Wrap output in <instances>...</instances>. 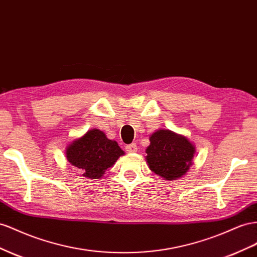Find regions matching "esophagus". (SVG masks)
Listing matches in <instances>:
<instances>
[{"label": "esophagus", "mask_w": 257, "mask_h": 257, "mask_svg": "<svg viewBox=\"0 0 257 257\" xmlns=\"http://www.w3.org/2000/svg\"><path fill=\"white\" fill-rule=\"evenodd\" d=\"M125 149H126V151H128V152H136V151H137V146H136L135 143L130 144V145L126 146Z\"/></svg>", "instance_id": "1"}]
</instances>
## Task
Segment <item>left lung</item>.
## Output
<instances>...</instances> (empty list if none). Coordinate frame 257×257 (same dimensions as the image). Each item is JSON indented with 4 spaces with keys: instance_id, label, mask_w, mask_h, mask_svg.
Returning a JSON list of instances; mask_svg holds the SVG:
<instances>
[{
    "instance_id": "left-lung-1",
    "label": "left lung",
    "mask_w": 257,
    "mask_h": 257,
    "mask_svg": "<svg viewBox=\"0 0 257 257\" xmlns=\"http://www.w3.org/2000/svg\"><path fill=\"white\" fill-rule=\"evenodd\" d=\"M146 160L149 169L164 179L184 176L192 165L196 148L188 138L170 130H158L149 137Z\"/></svg>"
}]
</instances>
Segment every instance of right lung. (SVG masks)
<instances>
[{"label":"right lung","mask_w":257,"mask_h":257,"mask_svg":"<svg viewBox=\"0 0 257 257\" xmlns=\"http://www.w3.org/2000/svg\"><path fill=\"white\" fill-rule=\"evenodd\" d=\"M124 155L116 142L110 141L103 132L92 128L67 146L66 157L86 178H100Z\"/></svg>","instance_id":"right-lung-1"}]
</instances>
